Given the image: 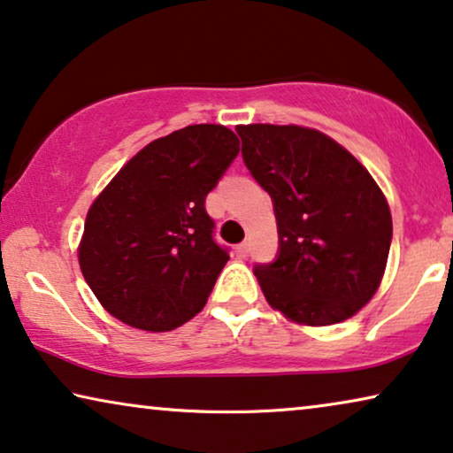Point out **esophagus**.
<instances>
[{"instance_id": "1", "label": "esophagus", "mask_w": 453, "mask_h": 453, "mask_svg": "<svg viewBox=\"0 0 453 453\" xmlns=\"http://www.w3.org/2000/svg\"><path fill=\"white\" fill-rule=\"evenodd\" d=\"M248 252H250V246H248V242H242V244L235 246V257H238V258H246Z\"/></svg>"}]
</instances>
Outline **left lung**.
Returning a JSON list of instances; mask_svg holds the SVG:
<instances>
[{
  "instance_id": "left-lung-1",
  "label": "left lung",
  "mask_w": 453,
  "mask_h": 453,
  "mask_svg": "<svg viewBox=\"0 0 453 453\" xmlns=\"http://www.w3.org/2000/svg\"><path fill=\"white\" fill-rule=\"evenodd\" d=\"M242 157L275 209L279 250L254 266L273 308L328 326L357 314L384 275L392 215L369 172L320 131L240 125Z\"/></svg>"
}]
</instances>
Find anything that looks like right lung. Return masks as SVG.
<instances>
[{
  "instance_id": "1",
  "label": "right lung",
  "mask_w": 453,
  "mask_h": 453,
  "mask_svg": "<svg viewBox=\"0 0 453 453\" xmlns=\"http://www.w3.org/2000/svg\"><path fill=\"white\" fill-rule=\"evenodd\" d=\"M240 151L224 125H188L143 148L94 201L80 266L129 326L165 333L199 314L229 260L205 196Z\"/></svg>"
}]
</instances>
